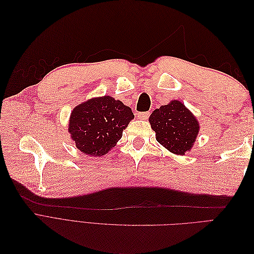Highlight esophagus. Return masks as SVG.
<instances>
[{
    "label": "esophagus",
    "mask_w": 254,
    "mask_h": 254,
    "mask_svg": "<svg viewBox=\"0 0 254 254\" xmlns=\"http://www.w3.org/2000/svg\"><path fill=\"white\" fill-rule=\"evenodd\" d=\"M149 112H139L136 113V117L139 120H142V121H146L148 118H149Z\"/></svg>",
    "instance_id": "obj_1"
}]
</instances>
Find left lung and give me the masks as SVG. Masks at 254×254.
<instances>
[{
    "instance_id": "obj_1",
    "label": "left lung",
    "mask_w": 254,
    "mask_h": 254,
    "mask_svg": "<svg viewBox=\"0 0 254 254\" xmlns=\"http://www.w3.org/2000/svg\"><path fill=\"white\" fill-rule=\"evenodd\" d=\"M156 140L168 151L184 156L190 151L199 133V122L180 101H171L149 117Z\"/></svg>"
}]
</instances>
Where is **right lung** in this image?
I'll list each match as a JSON object with an SVG mask.
<instances>
[{"label": "right lung", "instance_id": "1", "mask_svg": "<svg viewBox=\"0 0 254 254\" xmlns=\"http://www.w3.org/2000/svg\"><path fill=\"white\" fill-rule=\"evenodd\" d=\"M134 115L121 101L105 95L76 106L68 120V132L76 147L90 157L108 153Z\"/></svg>", "mask_w": 254, "mask_h": 254}]
</instances>
